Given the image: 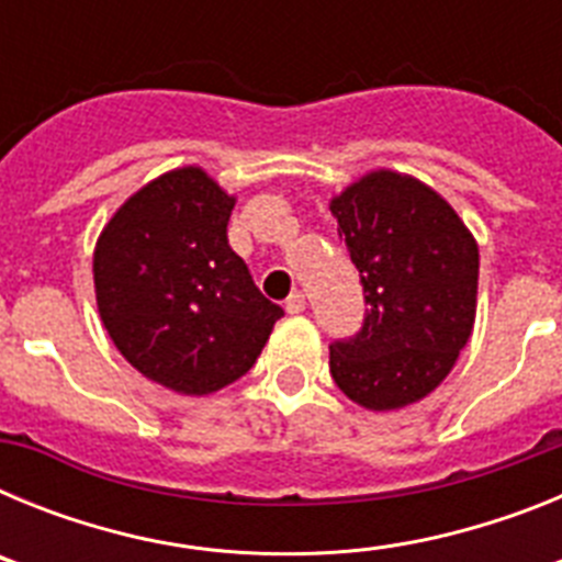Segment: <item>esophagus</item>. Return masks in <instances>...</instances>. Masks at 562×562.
<instances>
[{
  "label": "esophagus",
  "mask_w": 562,
  "mask_h": 562,
  "mask_svg": "<svg viewBox=\"0 0 562 562\" xmlns=\"http://www.w3.org/2000/svg\"><path fill=\"white\" fill-rule=\"evenodd\" d=\"M284 310L290 312V315H301V312L306 310V297H304V292H292V295L286 297Z\"/></svg>",
  "instance_id": "obj_1"
}]
</instances>
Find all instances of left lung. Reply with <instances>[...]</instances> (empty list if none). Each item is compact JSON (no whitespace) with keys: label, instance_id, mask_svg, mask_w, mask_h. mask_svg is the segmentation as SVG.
<instances>
[{"label":"left lung","instance_id":"1","mask_svg":"<svg viewBox=\"0 0 562 562\" xmlns=\"http://www.w3.org/2000/svg\"><path fill=\"white\" fill-rule=\"evenodd\" d=\"M329 207L369 304L362 329L329 346L331 380L362 408H405L439 389L473 335L479 245L448 200L389 168Z\"/></svg>","mask_w":562,"mask_h":562}]
</instances>
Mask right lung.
<instances>
[{"mask_svg":"<svg viewBox=\"0 0 562 562\" xmlns=\"http://www.w3.org/2000/svg\"><path fill=\"white\" fill-rule=\"evenodd\" d=\"M233 205L202 168H173L98 236L103 326L134 369L177 394H213L247 374L284 315L227 245Z\"/></svg>","mask_w":562,"mask_h":562,"instance_id":"right-lung-1","label":"right lung"}]
</instances>
